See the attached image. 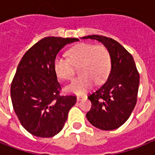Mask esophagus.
Listing matches in <instances>:
<instances>
[{
    "instance_id": "obj_1",
    "label": "esophagus",
    "mask_w": 155,
    "mask_h": 155,
    "mask_svg": "<svg viewBox=\"0 0 155 155\" xmlns=\"http://www.w3.org/2000/svg\"><path fill=\"white\" fill-rule=\"evenodd\" d=\"M84 96H77V101H82V100L84 99Z\"/></svg>"
}]
</instances>
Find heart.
<instances>
[{"label":"heart","instance_id":"heart-1","mask_svg":"<svg viewBox=\"0 0 155 155\" xmlns=\"http://www.w3.org/2000/svg\"><path fill=\"white\" fill-rule=\"evenodd\" d=\"M69 58L57 56L54 61V70L62 80H70L74 73L73 66L79 67V77L67 87L68 92L84 94L96 82L101 84L108 77L111 69V56L104 46L80 43L68 51Z\"/></svg>","mask_w":155,"mask_h":155}]
</instances>
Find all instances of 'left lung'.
<instances>
[{
  "label": "left lung",
  "mask_w": 155,
  "mask_h": 155,
  "mask_svg": "<svg viewBox=\"0 0 155 155\" xmlns=\"http://www.w3.org/2000/svg\"><path fill=\"white\" fill-rule=\"evenodd\" d=\"M82 38L101 42L111 56L108 79L87 97L92 102V108L86 114L87 119L100 130L117 129L128 120L137 103L139 73L134 58L113 38L100 35Z\"/></svg>",
  "instance_id": "left-lung-1"
}]
</instances>
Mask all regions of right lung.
Returning <instances> with one entry per match:
<instances>
[{
	"mask_svg": "<svg viewBox=\"0 0 155 155\" xmlns=\"http://www.w3.org/2000/svg\"><path fill=\"white\" fill-rule=\"evenodd\" d=\"M75 38L47 37L23 55L11 84L13 110L21 124L34 136L51 137L63 130L75 96H60L54 61Z\"/></svg>",
	"mask_w": 155,
	"mask_h": 155,
	"instance_id": "1",
	"label": "right lung"
}]
</instances>
